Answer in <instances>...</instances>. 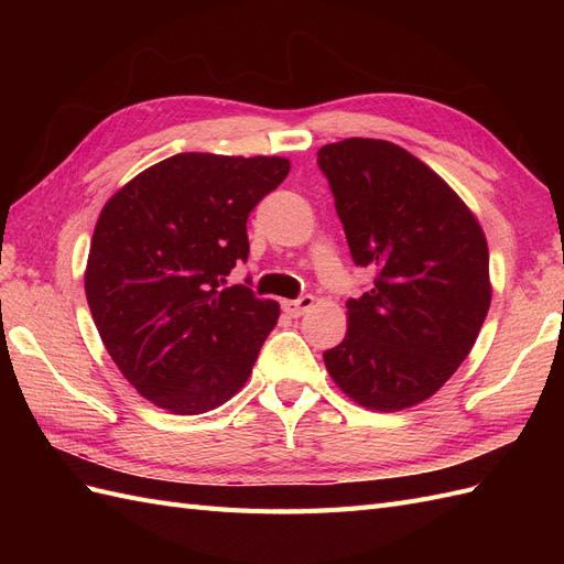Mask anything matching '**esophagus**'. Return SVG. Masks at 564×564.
<instances>
[{"mask_svg":"<svg viewBox=\"0 0 564 564\" xmlns=\"http://www.w3.org/2000/svg\"><path fill=\"white\" fill-rule=\"evenodd\" d=\"M313 305H315V299H313V296H301L299 301L284 299V301H282V311H284L289 317H301V315L308 313V311L313 308Z\"/></svg>","mask_w":564,"mask_h":564,"instance_id":"34e87169","label":"esophagus"}]
</instances>
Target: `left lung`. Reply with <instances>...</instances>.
Returning <instances> with one entry per match:
<instances>
[{
    "label": "left lung",
    "mask_w": 564,
    "mask_h": 564,
    "mask_svg": "<svg viewBox=\"0 0 564 564\" xmlns=\"http://www.w3.org/2000/svg\"><path fill=\"white\" fill-rule=\"evenodd\" d=\"M336 212L357 265L377 270L350 299L346 338L324 352L360 406L402 412L433 398L473 350L491 303L480 220L452 185L381 139L322 145Z\"/></svg>",
    "instance_id": "8db88e82"
}]
</instances>
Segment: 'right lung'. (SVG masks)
Listing matches in <instances>:
<instances>
[{"label": "right lung", "mask_w": 564, "mask_h": 564, "mask_svg": "<svg viewBox=\"0 0 564 564\" xmlns=\"http://www.w3.org/2000/svg\"><path fill=\"white\" fill-rule=\"evenodd\" d=\"M286 158L181 152L106 202L84 270L96 329L139 395L193 416L251 377L280 303L226 286L247 261V218L286 178Z\"/></svg>", "instance_id": "1"}]
</instances>
